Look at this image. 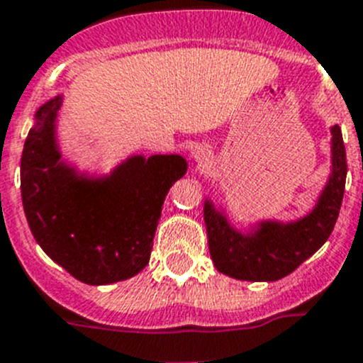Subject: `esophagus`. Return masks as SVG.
I'll return each mask as SVG.
<instances>
[{
  "label": "esophagus",
  "instance_id": "esophagus-1",
  "mask_svg": "<svg viewBox=\"0 0 363 363\" xmlns=\"http://www.w3.org/2000/svg\"><path fill=\"white\" fill-rule=\"evenodd\" d=\"M191 159H194L197 164H206L208 160L212 159V151H210V147L208 146L199 144V146H195L194 150H191Z\"/></svg>",
  "mask_w": 363,
  "mask_h": 363
}]
</instances>
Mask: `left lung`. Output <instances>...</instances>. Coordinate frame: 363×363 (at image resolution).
<instances>
[{"instance_id":"left-lung-1","label":"left lung","mask_w":363,"mask_h":363,"mask_svg":"<svg viewBox=\"0 0 363 363\" xmlns=\"http://www.w3.org/2000/svg\"><path fill=\"white\" fill-rule=\"evenodd\" d=\"M330 135L333 172L316 206L301 219L291 223L261 220L245 234L230 225L212 201H204L208 248L220 274L242 281H277L294 272L329 239L338 219L347 177L340 125H333Z\"/></svg>"}]
</instances>
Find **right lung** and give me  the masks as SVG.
Wrapping results in <instances>:
<instances>
[{"mask_svg":"<svg viewBox=\"0 0 363 363\" xmlns=\"http://www.w3.org/2000/svg\"><path fill=\"white\" fill-rule=\"evenodd\" d=\"M60 106L62 94L43 104L25 140V217L43 252L78 281H124L150 263L164 199L188 164L181 155H133L109 175L87 177L62 160Z\"/></svg>","mask_w":363,"mask_h":363,"instance_id":"1","label":"right lung"}]
</instances>
